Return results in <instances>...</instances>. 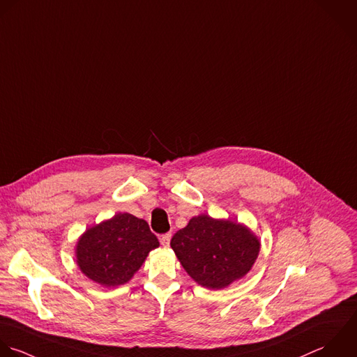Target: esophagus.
<instances>
[{
    "label": "esophagus",
    "mask_w": 357,
    "mask_h": 357,
    "mask_svg": "<svg viewBox=\"0 0 357 357\" xmlns=\"http://www.w3.org/2000/svg\"><path fill=\"white\" fill-rule=\"evenodd\" d=\"M160 242L162 246H169V242H171V234H164L160 236Z\"/></svg>",
    "instance_id": "esophagus-1"
}]
</instances>
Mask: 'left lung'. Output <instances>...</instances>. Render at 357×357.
Masks as SVG:
<instances>
[{"instance_id": "1", "label": "left lung", "mask_w": 357, "mask_h": 357, "mask_svg": "<svg viewBox=\"0 0 357 357\" xmlns=\"http://www.w3.org/2000/svg\"><path fill=\"white\" fill-rule=\"evenodd\" d=\"M171 248L197 284L221 289L249 273L260 242L238 222L202 214L172 236Z\"/></svg>"}]
</instances>
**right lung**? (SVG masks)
I'll return each mask as SVG.
<instances>
[{"mask_svg":"<svg viewBox=\"0 0 357 357\" xmlns=\"http://www.w3.org/2000/svg\"><path fill=\"white\" fill-rule=\"evenodd\" d=\"M158 245L144 220L119 213L83 234L76 249L77 266L94 282L118 287L133 277Z\"/></svg>","mask_w":357,"mask_h":357,"instance_id":"add662e5","label":"right lung"}]
</instances>
